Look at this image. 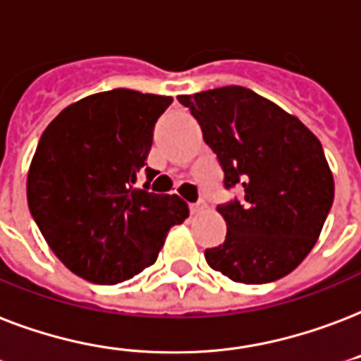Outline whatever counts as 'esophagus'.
<instances>
[{"label": "esophagus", "mask_w": 361, "mask_h": 361, "mask_svg": "<svg viewBox=\"0 0 361 361\" xmlns=\"http://www.w3.org/2000/svg\"><path fill=\"white\" fill-rule=\"evenodd\" d=\"M204 210H206V202H202V200H199V202H192L191 204L192 216H199V214H202Z\"/></svg>", "instance_id": "1"}]
</instances>
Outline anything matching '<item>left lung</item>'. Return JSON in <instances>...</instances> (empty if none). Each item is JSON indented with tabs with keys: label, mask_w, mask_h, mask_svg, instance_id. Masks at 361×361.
<instances>
[{
	"label": "left lung",
	"mask_w": 361,
	"mask_h": 361,
	"mask_svg": "<svg viewBox=\"0 0 361 361\" xmlns=\"http://www.w3.org/2000/svg\"><path fill=\"white\" fill-rule=\"evenodd\" d=\"M202 128L244 200L217 208L224 244L206 250L214 271L240 284H267L299 267L326 224L335 183L320 140L274 102L244 87L178 96Z\"/></svg>",
	"instance_id": "8db88e82"
}]
</instances>
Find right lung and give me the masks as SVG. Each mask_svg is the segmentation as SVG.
<instances>
[{
    "label": "right lung",
    "instance_id": "1",
    "mask_svg": "<svg viewBox=\"0 0 361 361\" xmlns=\"http://www.w3.org/2000/svg\"><path fill=\"white\" fill-rule=\"evenodd\" d=\"M170 96L114 89L62 109L27 170V206L54 255L92 284H119L151 267L170 227L189 217L178 195L134 187ZM147 180L155 170L145 169Z\"/></svg>",
    "mask_w": 361,
    "mask_h": 361
}]
</instances>
